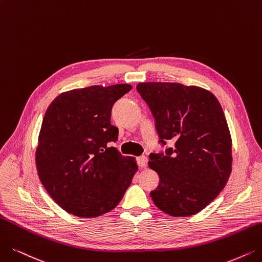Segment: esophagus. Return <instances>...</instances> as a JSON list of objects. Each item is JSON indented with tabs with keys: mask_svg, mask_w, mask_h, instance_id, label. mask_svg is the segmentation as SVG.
Instances as JSON below:
<instances>
[{
	"mask_svg": "<svg viewBox=\"0 0 262 262\" xmlns=\"http://www.w3.org/2000/svg\"><path fill=\"white\" fill-rule=\"evenodd\" d=\"M147 161H148L147 157L142 156L138 159V164H139L140 167H146V166H147Z\"/></svg>",
	"mask_w": 262,
	"mask_h": 262,
	"instance_id": "1",
	"label": "esophagus"
}]
</instances>
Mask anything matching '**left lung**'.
<instances>
[{
  "mask_svg": "<svg viewBox=\"0 0 262 262\" xmlns=\"http://www.w3.org/2000/svg\"><path fill=\"white\" fill-rule=\"evenodd\" d=\"M137 90L155 118L159 142L175 141L149 155L159 175L155 205L174 217L191 216L224 189L232 165V142L221 103L212 92L179 82H140Z\"/></svg>",
  "mask_w": 262,
  "mask_h": 262,
  "instance_id": "left-lung-1",
  "label": "left lung"
}]
</instances>
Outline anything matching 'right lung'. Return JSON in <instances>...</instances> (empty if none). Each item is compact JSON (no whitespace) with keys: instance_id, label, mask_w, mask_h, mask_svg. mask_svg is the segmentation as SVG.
I'll return each mask as SVG.
<instances>
[{"instance_id":"right-lung-1","label":"right lung","mask_w":262,"mask_h":262,"mask_svg":"<svg viewBox=\"0 0 262 262\" xmlns=\"http://www.w3.org/2000/svg\"><path fill=\"white\" fill-rule=\"evenodd\" d=\"M132 89L128 83L91 86L61 93L41 122L35 162L38 177L55 202L70 214L98 217L118 205L138 164L110 142L114 103Z\"/></svg>"}]
</instances>
